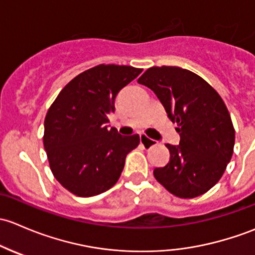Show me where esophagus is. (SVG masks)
Returning <instances> with one entry per match:
<instances>
[{"label": "esophagus", "instance_id": "obj_1", "mask_svg": "<svg viewBox=\"0 0 255 255\" xmlns=\"http://www.w3.org/2000/svg\"><path fill=\"white\" fill-rule=\"evenodd\" d=\"M140 142H141V145L145 147V148H149V147L154 146L157 143L156 141L152 140V138H149V137H147V136H145V135H140Z\"/></svg>", "mask_w": 255, "mask_h": 255}]
</instances>
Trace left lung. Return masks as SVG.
<instances>
[{
    "label": "left lung",
    "mask_w": 255,
    "mask_h": 255,
    "mask_svg": "<svg viewBox=\"0 0 255 255\" xmlns=\"http://www.w3.org/2000/svg\"><path fill=\"white\" fill-rule=\"evenodd\" d=\"M154 92L177 123L179 146L167 143V166L153 175L173 195L196 198L212 188L233 154L235 128L227 107L204 78L177 66H153L137 80Z\"/></svg>",
    "instance_id": "obj_1"
}]
</instances>
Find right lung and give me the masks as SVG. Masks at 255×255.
I'll list each match as a JSON object with an SVG mask.
<instances>
[{"instance_id":"right-lung-1","label":"right lung","mask_w":255,"mask_h":255,"mask_svg":"<svg viewBox=\"0 0 255 255\" xmlns=\"http://www.w3.org/2000/svg\"><path fill=\"white\" fill-rule=\"evenodd\" d=\"M142 69L98 65L71 80L51 104L44 122V148L50 169L65 189L82 198L112 188L137 133L123 136L107 127L115 97Z\"/></svg>"}]
</instances>
